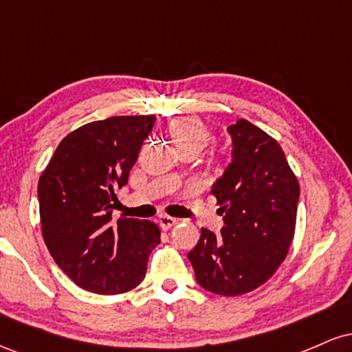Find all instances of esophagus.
<instances>
[{
  "mask_svg": "<svg viewBox=\"0 0 352 352\" xmlns=\"http://www.w3.org/2000/svg\"><path fill=\"white\" fill-rule=\"evenodd\" d=\"M159 227L162 228V230H170L173 225L177 223V220L175 218H172V217H167V215H160L159 217Z\"/></svg>",
  "mask_w": 352,
  "mask_h": 352,
  "instance_id": "esophagus-1",
  "label": "esophagus"
}]
</instances>
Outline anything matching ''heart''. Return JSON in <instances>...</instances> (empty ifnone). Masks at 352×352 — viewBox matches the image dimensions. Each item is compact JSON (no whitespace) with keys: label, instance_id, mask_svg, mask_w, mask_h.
Masks as SVG:
<instances>
[{"label":"heart","instance_id":"b5f03b06","mask_svg":"<svg viewBox=\"0 0 352 352\" xmlns=\"http://www.w3.org/2000/svg\"><path fill=\"white\" fill-rule=\"evenodd\" d=\"M168 134L179 151L199 152L208 144L210 129L197 117H179L168 124Z\"/></svg>","mask_w":352,"mask_h":352}]
</instances>
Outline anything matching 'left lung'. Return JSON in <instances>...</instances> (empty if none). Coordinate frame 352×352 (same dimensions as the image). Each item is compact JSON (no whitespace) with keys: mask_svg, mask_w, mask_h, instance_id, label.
<instances>
[{"mask_svg":"<svg viewBox=\"0 0 352 352\" xmlns=\"http://www.w3.org/2000/svg\"><path fill=\"white\" fill-rule=\"evenodd\" d=\"M232 162L212 193L225 227L201 228L188 252L197 283L221 296L256 289L288 254L296 227L300 184L272 135L245 119L228 127Z\"/></svg>","mask_w":352,"mask_h":352,"instance_id":"8db88e82","label":"left lung"}]
</instances>
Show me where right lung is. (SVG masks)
<instances>
[{"mask_svg": "<svg viewBox=\"0 0 352 352\" xmlns=\"http://www.w3.org/2000/svg\"><path fill=\"white\" fill-rule=\"evenodd\" d=\"M155 116L89 122L60 140L38 184L44 243L79 288L120 294L140 285L160 243L153 221H112L116 190L127 184Z\"/></svg>", "mask_w": 352, "mask_h": 352, "instance_id": "1", "label": "right lung"}]
</instances>
